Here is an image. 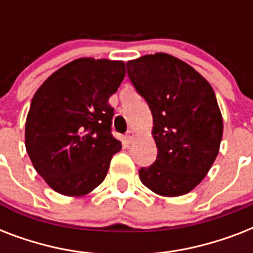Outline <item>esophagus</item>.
Segmentation results:
<instances>
[{
  "label": "esophagus",
  "instance_id": "obj_1",
  "mask_svg": "<svg viewBox=\"0 0 253 253\" xmlns=\"http://www.w3.org/2000/svg\"><path fill=\"white\" fill-rule=\"evenodd\" d=\"M135 136H136V134H135V131H134V130L127 131V134H126L127 142H128V143L132 142V140H134V139H135Z\"/></svg>",
  "mask_w": 253,
  "mask_h": 253
}]
</instances>
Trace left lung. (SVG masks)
<instances>
[{"instance_id":"left-lung-1","label":"left lung","mask_w":253,"mask_h":253,"mask_svg":"<svg viewBox=\"0 0 253 253\" xmlns=\"http://www.w3.org/2000/svg\"><path fill=\"white\" fill-rule=\"evenodd\" d=\"M127 75L154 118L158 158L139 170L143 184L163 197L196 188L219 152L223 119L211 85L168 53L127 61Z\"/></svg>"}]
</instances>
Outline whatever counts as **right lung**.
<instances>
[{
	"mask_svg": "<svg viewBox=\"0 0 253 253\" xmlns=\"http://www.w3.org/2000/svg\"><path fill=\"white\" fill-rule=\"evenodd\" d=\"M125 75L123 61L81 57L57 69L34 94L26 150L55 192L81 197L105 180L113 155L122 148L111 135L109 98Z\"/></svg>",
	"mask_w": 253,
	"mask_h": 253,
	"instance_id": "add662e5",
	"label": "right lung"
}]
</instances>
